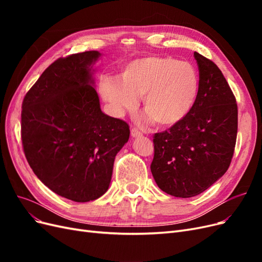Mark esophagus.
I'll use <instances>...</instances> for the list:
<instances>
[{"instance_id": "34e87169", "label": "esophagus", "mask_w": 262, "mask_h": 262, "mask_svg": "<svg viewBox=\"0 0 262 262\" xmlns=\"http://www.w3.org/2000/svg\"><path fill=\"white\" fill-rule=\"evenodd\" d=\"M131 137L132 138L142 137V132L139 129H137V128H132V130H131Z\"/></svg>"}]
</instances>
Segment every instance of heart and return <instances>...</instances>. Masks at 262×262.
Returning <instances> with one entry per match:
<instances>
[{
    "mask_svg": "<svg viewBox=\"0 0 262 262\" xmlns=\"http://www.w3.org/2000/svg\"><path fill=\"white\" fill-rule=\"evenodd\" d=\"M100 92L117 116L138 105L143 96L145 119L161 126L179 123L194 107L200 93V76L189 62L171 57H146L130 62L122 80L106 77Z\"/></svg>",
    "mask_w": 262,
    "mask_h": 262,
    "instance_id": "obj_1",
    "label": "heart"
}]
</instances>
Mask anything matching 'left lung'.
I'll return each instance as SVG.
<instances>
[{
    "instance_id": "1",
    "label": "left lung",
    "mask_w": 262,
    "mask_h": 262,
    "mask_svg": "<svg viewBox=\"0 0 262 262\" xmlns=\"http://www.w3.org/2000/svg\"><path fill=\"white\" fill-rule=\"evenodd\" d=\"M200 93L179 123L155 133L150 171L164 192L191 198L205 191L231 165L238 110L224 75L213 61L194 52Z\"/></svg>"
}]
</instances>
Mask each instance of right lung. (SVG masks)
<instances>
[{"label": "right lung", "mask_w": 262, "mask_h": 262, "mask_svg": "<svg viewBox=\"0 0 262 262\" xmlns=\"http://www.w3.org/2000/svg\"><path fill=\"white\" fill-rule=\"evenodd\" d=\"M98 51L55 60L21 105V143L35 175L57 194L89 202L104 194L129 124L101 112L92 86Z\"/></svg>", "instance_id": "right-lung-1"}]
</instances>
